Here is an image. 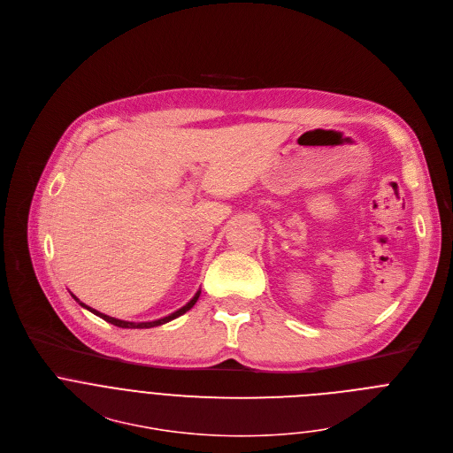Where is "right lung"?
<instances>
[{
	"mask_svg": "<svg viewBox=\"0 0 453 453\" xmlns=\"http://www.w3.org/2000/svg\"><path fill=\"white\" fill-rule=\"evenodd\" d=\"M199 295H201V291H197L196 295H194V298L190 300V303L187 304V306H183L181 310H178V311H174L173 315H169V317H165V319H160V320H155V322H140V324H134V322H124V320H117V319H113V317H108V315H103V313H99V311H96V310H92V308H88V306H85L83 303H80V306H83V308H87L90 313H94V315H97L99 319H103L104 322H108V324H113V326H117V327H122V329H150V327H157V326H162V324H167V322H171V320H174V319H178V317H181V315H185L188 310H192L194 308V304L197 303V298H199Z\"/></svg>",
	"mask_w": 453,
	"mask_h": 453,
	"instance_id": "1",
	"label": "right lung"
}]
</instances>
